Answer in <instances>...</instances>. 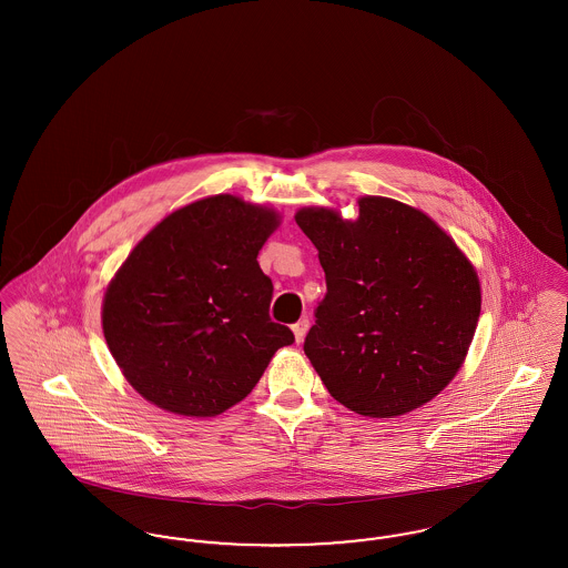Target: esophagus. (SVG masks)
Instances as JSON below:
<instances>
[{"instance_id":"esophagus-1","label":"esophagus","mask_w":568,"mask_h":568,"mask_svg":"<svg viewBox=\"0 0 568 568\" xmlns=\"http://www.w3.org/2000/svg\"><path fill=\"white\" fill-rule=\"evenodd\" d=\"M292 329H294L296 343H302L304 336H306V332H308V320H300L297 324L292 325Z\"/></svg>"}]
</instances>
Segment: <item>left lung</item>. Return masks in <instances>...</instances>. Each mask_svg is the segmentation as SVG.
I'll return each instance as SVG.
<instances>
[{
    "mask_svg": "<svg viewBox=\"0 0 568 568\" xmlns=\"http://www.w3.org/2000/svg\"><path fill=\"white\" fill-rule=\"evenodd\" d=\"M357 204L355 221L315 206L296 213L327 287L304 353L334 400L364 417H396L456 377L479 322L481 287L430 216L378 195Z\"/></svg>",
    "mask_w": 568,
    "mask_h": 568,
    "instance_id": "1",
    "label": "left lung"
}]
</instances>
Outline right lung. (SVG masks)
I'll return each mask as SVG.
<instances>
[{"label":"right lung","instance_id":"obj_1","mask_svg":"<svg viewBox=\"0 0 568 568\" xmlns=\"http://www.w3.org/2000/svg\"><path fill=\"white\" fill-rule=\"evenodd\" d=\"M278 215L236 195L187 204L158 223L110 281L102 327L140 396L185 417H215L294 343L268 315L257 253Z\"/></svg>","mask_w":568,"mask_h":568}]
</instances>
